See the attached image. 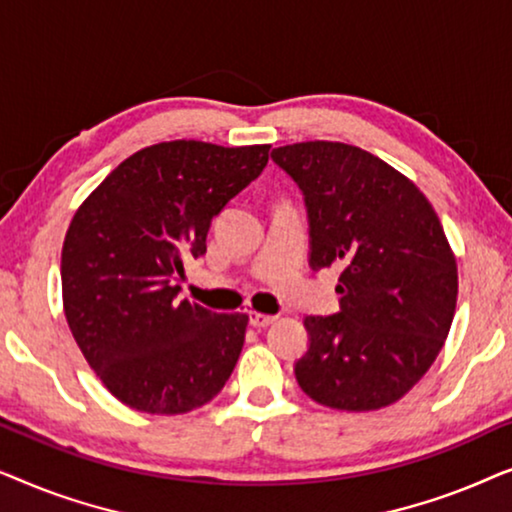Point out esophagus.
Here are the masks:
<instances>
[{
  "label": "esophagus",
  "mask_w": 512,
  "mask_h": 512,
  "mask_svg": "<svg viewBox=\"0 0 512 512\" xmlns=\"http://www.w3.org/2000/svg\"><path fill=\"white\" fill-rule=\"evenodd\" d=\"M272 321H275V317H270V314H261V312L249 314V324L254 328H265V326H270Z\"/></svg>",
  "instance_id": "34e87169"
}]
</instances>
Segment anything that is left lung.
<instances>
[{"label": "left lung", "instance_id": "left-lung-1", "mask_svg": "<svg viewBox=\"0 0 512 512\" xmlns=\"http://www.w3.org/2000/svg\"><path fill=\"white\" fill-rule=\"evenodd\" d=\"M270 156L303 193L310 268H342L340 312L305 317L300 389L347 412L396 403L436 361L457 307V261L431 202L359 146L303 142Z\"/></svg>", "mask_w": 512, "mask_h": 512}]
</instances>
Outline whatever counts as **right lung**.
<instances>
[{
	"label": "right lung",
	"instance_id": "1",
	"mask_svg": "<svg viewBox=\"0 0 512 512\" xmlns=\"http://www.w3.org/2000/svg\"><path fill=\"white\" fill-rule=\"evenodd\" d=\"M268 151L195 139L146 146L74 214L60 265L65 317L121 403L184 415L228 382L249 317L177 303V282L186 258L207 251L214 216L268 165Z\"/></svg>",
	"mask_w": 512,
	"mask_h": 512
}]
</instances>
